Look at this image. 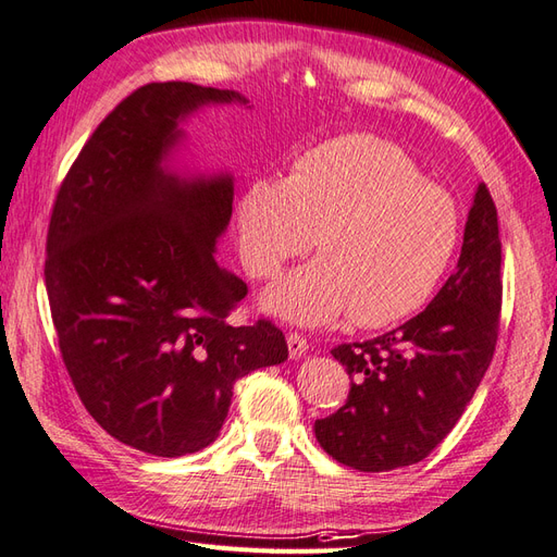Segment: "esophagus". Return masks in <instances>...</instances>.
Returning <instances> with one entry per match:
<instances>
[{
    "label": "esophagus",
    "mask_w": 557,
    "mask_h": 557,
    "mask_svg": "<svg viewBox=\"0 0 557 557\" xmlns=\"http://www.w3.org/2000/svg\"><path fill=\"white\" fill-rule=\"evenodd\" d=\"M309 349V343L305 341V337L300 333H290L288 335V351H290V359H300L307 355Z\"/></svg>",
    "instance_id": "esophagus-1"
}]
</instances>
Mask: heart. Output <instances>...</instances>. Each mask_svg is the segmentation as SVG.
Wrapping results in <instances>:
<instances>
[{
	"instance_id": "1",
	"label": "heart",
	"mask_w": 557,
	"mask_h": 557,
	"mask_svg": "<svg viewBox=\"0 0 557 557\" xmlns=\"http://www.w3.org/2000/svg\"><path fill=\"white\" fill-rule=\"evenodd\" d=\"M458 212L399 146L347 134L295 160L288 180H255L238 202L240 260L276 276L314 236L319 260L264 297L274 314L321 325L349 311L363 329L413 314L435 293L458 246Z\"/></svg>"
}]
</instances>
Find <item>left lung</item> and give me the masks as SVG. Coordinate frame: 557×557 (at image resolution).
I'll return each instance as SVG.
<instances>
[{
    "mask_svg": "<svg viewBox=\"0 0 557 557\" xmlns=\"http://www.w3.org/2000/svg\"><path fill=\"white\" fill-rule=\"evenodd\" d=\"M504 278L494 198L478 186L458 267L418 317L331 355L351 377L345 406L314 423L337 463L385 472L423 460L449 435L490 369Z\"/></svg>",
    "mask_w": 557,
    "mask_h": 557,
    "instance_id": "1",
    "label": "left lung"
}]
</instances>
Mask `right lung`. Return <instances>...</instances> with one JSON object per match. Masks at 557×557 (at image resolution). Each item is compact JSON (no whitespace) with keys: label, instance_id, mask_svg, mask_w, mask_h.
<instances>
[{"label":"right lung","instance_id":"add662e5","mask_svg":"<svg viewBox=\"0 0 557 557\" xmlns=\"http://www.w3.org/2000/svg\"><path fill=\"white\" fill-rule=\"evenodd\" d=\"M246 101L194 83L134 89L94 129L53 200L45 283L77 397L117 442L176 458L220 435L234 383L288 359L269 319L232 325L248 286L214 260L232 176L180 180L176 122Z\"/></svg>","mask_w":557,"mask_h":557}]
</instances>
